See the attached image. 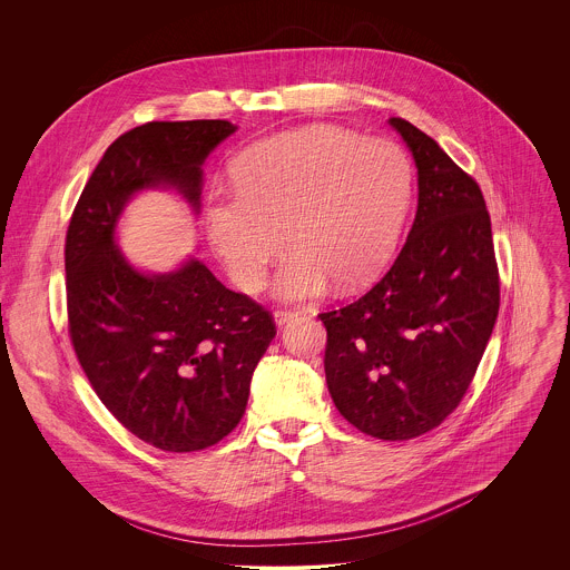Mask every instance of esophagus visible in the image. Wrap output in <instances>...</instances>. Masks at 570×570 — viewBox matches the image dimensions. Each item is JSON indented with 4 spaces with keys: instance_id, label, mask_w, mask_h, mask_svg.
Segmentation results:
<instances>
[{
    "instance_id": "obj_1",
    "label": "esophagus",
    "mask_w": 570,
    "mask_h": 570,
    "mask_svg": "<svg viewBox=\"0 0 570 570\" xmlns=\"http://www.w3.org/2000/svg\"><path fill=\"white\" fill-rule=\"evenodd\" d=\"M273 315H275V322H277V326H282V324H286L288 320L297 317V311H295V308H277Z\"/></svg>"
}]
</instances>
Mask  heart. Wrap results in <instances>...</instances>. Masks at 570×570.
Masks as SVG:
<instances>
[{
  "label": "heart",
  "mask_w": 570,
  "mask_h": 570,
  "mask_svg": "<svg viewBox=\"0 0 570 570\" xmlns=\"http://www.w3.org/2000/svg\"><path fill=\"white\" fill-rule=\"evenodd\" d=\"M233 177L235 188L208 195V237L244 291L264 284L288 244L275 282L288 299L331 282L342 291L368 284L395 248L413 193L411 161L395 141L324 124L250 146Z\"/></svg>",
  "instance_id": "1"
}]
</instances>
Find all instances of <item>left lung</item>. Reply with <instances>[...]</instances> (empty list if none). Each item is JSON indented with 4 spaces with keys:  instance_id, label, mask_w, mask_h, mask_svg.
Listing matches in <instances>:
<instances>
[{
    "instance_id": "obj_1",
    "label": "left lung",
    "mask_w": 570,
    "mask_h": 570,
    "mask_svg": "<svg viewBox=\"0 0 570 570\" xmlns=\"http://www.w3.org/2000/svg\"><path fill=\"white\" fill-rule=\"evenodd\" d=\"M389 121L417 166L413 228L366 295L317 317L337 411L371 438L404 442L466 395L498 320L500 271L480 184L417 126Z\"/></svg>"
}]
</instances>
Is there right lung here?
<instances>
[{
	"instance_id": "obj_1",
	"label": "right lung",
	"mask_w": 570,
	"mask_h": 570,
	"mask_svg": "<svg viewBox=\"0 0 570 570\" xmlns=\"http://www.w3.org/2000/svg\"><path fill=\"white\" fill-rule=\"evenodd\" d=\"M230 132L226 119H190L148 121L119 135L66 230V311L77 362L112 417L168 453L208 449L239 424L275 320L197 259L168 275L137 273L112 233L128 197L148 186H177L197 206L202 164Z\"/></svg>"
}]
</instances>
